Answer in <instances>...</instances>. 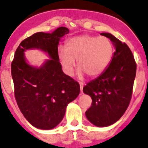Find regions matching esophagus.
<instances>
[{
	"instance_id": "1",
	"label": "esophagus",
	"mask_w": 148,
	"mask_h": 148,
	"mask_svg": "<svg viewBox=\"0 0 148 148\" xmlns=\"http://www.w3.org/2000/svg\"><path fill=\"white\" fill-rule=\"evenodd\" d=\"M79 85H80V90H81V93L82 94V89H83V87H84V85H83V83H82V82L79 83Z\"/></svg>"
}]
</instances>
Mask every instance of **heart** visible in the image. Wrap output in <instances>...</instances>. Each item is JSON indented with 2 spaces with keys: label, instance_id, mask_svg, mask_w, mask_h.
Wrapping results in <instances>:
<instances>
[{
  "label": "heart",
  "instance_id": "1",
  "mask_svg": "<svg viewBox=\"0 0 148 148\" xmlns=\"http://www.w3.org/2000/svg\"><path fill=\"white\" fill-rule=\"evenodd\" d=\"M65 46L66 49L58 50L63 70L68 75H73L77 60L79 77L85 73L90 78L101 75L110 65L114 52L111 41L104 36L79 35L68 39Z\"/></svg>",
  "mask_w": 148,
  "mask_h": 148
}]
</instances>
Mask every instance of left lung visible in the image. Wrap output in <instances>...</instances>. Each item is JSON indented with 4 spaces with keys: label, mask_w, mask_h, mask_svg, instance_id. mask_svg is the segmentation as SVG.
Masks as SVG:
<instances>
[{
    "label": "left lung",
    "mask_w": 148,
    "mask_h": 148,
    "mask_svg": "<svg viewBox=\"0 0 148 148\" xmlns=\"http://www.w3.org/2000/svg\"><path fill=\"white\" fill-rule=\"evenodd\" d=\"M101 35L110 38L115 52L105 71L88 83L83 88V92L92 99L91 107L85 112L87 119L95 126L107 127L119 120L129 107L136 63L126 44L110 33Z\"/></svg>",
    "instance_id": "obj_1"
}]
</instances>
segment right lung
I'll return each instance as SVG.
<instances>
[{"label": "right lung", "instance_id": "add662e5", "mask_svg": "<svg viewBox=\"0 0 148 148\" xmlns=\"http://www.w3.org/2000/svg\"><path fill=\"white\" fill-rule=\"evenodd\" d=\"M69 32L59 27L51 33L37 32L22 41L11 64L17 104L24 117L35 128L49 130L63 119L67 105L79 95V84L63 73L58 57L61 38ZM38 49L49 57L39 67L30 65L24 53Z\"/></svg>", "mask_w": 148, "mask_h": 148}]
</instances>
